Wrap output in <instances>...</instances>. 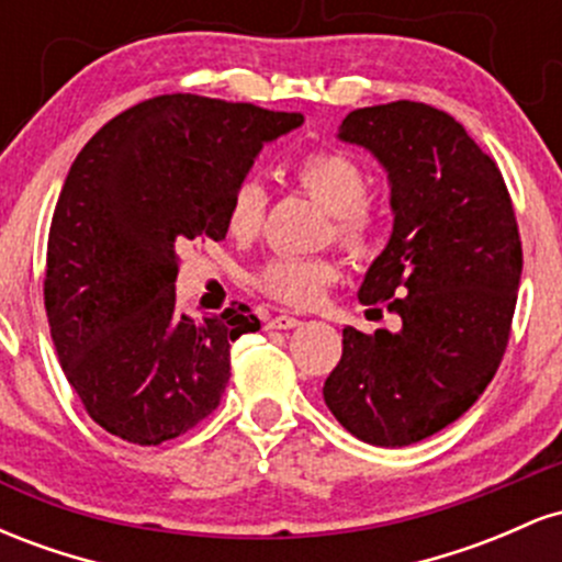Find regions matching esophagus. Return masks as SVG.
Masks as SVG:
<instances>
[{"instance_id":"obj_1","label":"esophagus","mask_w":562,"mask_h":562,"mask_svg":"<svg viewBox=\"0 0 562 562\" xmlns=\"http://www.w3.org/2000/svg\"><path fill=\"white\" fill-rule=\"evenodd\" d=\"M301 325L303 322L299 317H290V314H280V317L269 319V327H274V330H295Z\"/></svg>"}]
</instances>
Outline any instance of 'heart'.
Wrapping results in <instances>:
<instances>
[{
    "instance_id": "1",
    "label": "heart",
    "mask_w": 562,
    "mask_h": 562,
    "mask_svg": "<svg viewBox=\"0 0 562 562\" xmlns=\"http://www.w3.org/2000/svg\"><path fill=\"white\" fill-rule=\"evenodd\" d=\"M295 177L327 214H333V229L348 254L364 256L375 240V216L367 209L370 177L357 158L340 150L308 153L301 160ZM267 211V192L259 179L248 177L232 192L227 205V229L235 237H254ZM338 277V267L330 259H293L280 256L261 269L256 282L274 301L303 308L314 306L327 285Z\"/></svg>"
}]
</instances>
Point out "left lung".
<instances>
[{
	"mask_svg": "<svg viewBox=\"0 0 562 562\" xmlns=\"http://www.w3.org/2000/svg\"><path fill=\"white\" fill-rule=\"evenodd\" d=\"M389 173L393 229L359 301L402 317L396 333L344 330L325 404L351 436L398 449L479 402L502 362L524 250L505 179L465 126L425 102L359 108L338 126Z\"/></svg>",
	"mask_w": 562,
	"mask_h": 562,
	"instance_id": "1",
	"label": "left lung"
}]
</instances>
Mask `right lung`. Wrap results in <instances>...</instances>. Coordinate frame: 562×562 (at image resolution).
I'll list each match as a JSON object with an SVG mask.
<instances>
[{"label": "right lung", "instance_id": "obj_1", "mask_svg": "<svg viewBox=\"0 0 562 562\" xmlns=\"http://www.w3.org/2000/svg\"><path fill=\"white\" fill-rule=\"evenodd\" d=\"M303 124L248 102L160 94L108 121L70 166L47 245L57 359L89 417L156 447L218 406L229 348L261 322L177 308V250L227 237V205L263 145Z\"/></svg>", "mask_w": 562, "mask_h": 562}]
</instances>
